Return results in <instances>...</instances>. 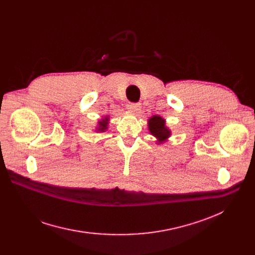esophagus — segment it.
Returning a JSON list of instances; mask_svg holds the SVG:
<instances>
[{
    "label": "esophagus",
    "mask_w": 255,
    "mask_h": 255,
    "mask_svg": "<svg viewBox=\"0 0 255 255\" xmlns=\"http://www.w3.org/2000/svg\"><path fill=\"white\" fill-rule=\"evenodd\" d=\"M127 109H128L131 113L137 114V113L140 111L141 106H140L139 103H129V104L127 105Z\"/></svg>",
    "instance_id": "obj_1"
}]
</instances>
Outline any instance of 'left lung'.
Returning a JSON list of instances; mask_svg holds the SVG:
<instances>
[{
    "label": "left lung",
    "instance_id": "left-lung-1",
    "mask_svg": "<svg viewBox=\"0 0 255 255\" xmlns=\"http://www.w3.org/2000/svg\"><path fill=\"white\" fill-rule=\"evenodd\" d=\"M149 131L158 139V143H162L170 136L171 132L165 126V120L160 116H153L148 121Z\"/></svg>",
    "mask_w": 255,
    "mask_h": 255
}]
</instances>
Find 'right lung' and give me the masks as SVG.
<instances>
[{"instance_id": "obj_1", "label": "right lung", "mask_w": 255, "mask_h": 255, "mask_svg": "<svg viewBox=\"0 0 255 255\" xmlns=\"http://www.w3.org/2000/svg\"><path fill=\"white\" fill-rule=\"evenodd\" d=\"M109 117H105L101 121L98 122V127L96 128L97 132H104L107 129V126H109Z\"/></svg>"}]
</instances>
